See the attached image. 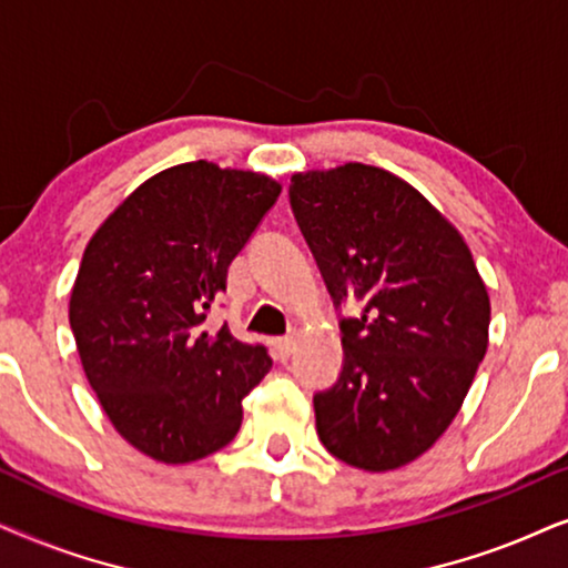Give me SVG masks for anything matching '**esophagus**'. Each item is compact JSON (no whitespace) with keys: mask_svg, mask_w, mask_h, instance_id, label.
<instances>
[{"mask_svg":"<svg viewBox=\"0 0 568 568\" xmlns=\"http://www.w3.org/2000/svg\"><path fill=\"white\" fill-rule=\"evenodd\" d=\"M272 345H275V355H277L280 361H288L291 353H293V347H296V337H293V335L277 337Z\"/></svg>","mask_w":568,"mask_h":568,"instance_id":"obj_1","label":"esophagus"}]
</instances>
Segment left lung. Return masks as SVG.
Listing matches in <instances>:
<instances>
[{"instance_id":"left-lung-1","label":"left lung","mask_w":568,"mask_h":568,"mask_svg":"<svg viewBox=\"0 0 568 568\" xmlns=\"http://www.w3.org/2000/svg\"><path fill=\"white\" fill-rule=\"evenodd\" d=\"M291 207L335 306L343 372L314 395L332 457L397 470L436 444L488 347L490 301L459 231L418 189L376 165L293 173Z\"/></svg>"}]
</instances>
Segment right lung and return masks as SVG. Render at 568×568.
Returning <instances> with one entry per match:
<instances>
[{
  "label": "right lung",
  "mask_w": 568,
  "mask_h": 568,
  "mask_svg": "<svg viewBox=\"0 0 568 568\" xmlns=\"http://www.w3.org/2000/svg\"><path fill=\"white\" fill-rule=\"evenodd\" d=\"M277 194L264 173L181 163L134 189L88 241L70 296L82 368L121 438L158 463L231 444L241 399L270 372L267 347L202 324Z\"/></svg>",
  "instance_id": "add662e5"
}]
</instances>
